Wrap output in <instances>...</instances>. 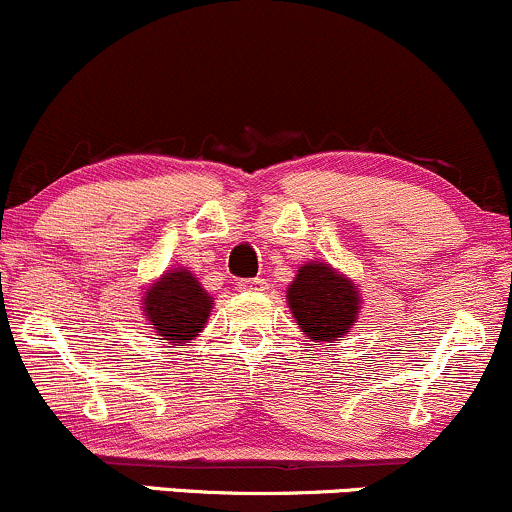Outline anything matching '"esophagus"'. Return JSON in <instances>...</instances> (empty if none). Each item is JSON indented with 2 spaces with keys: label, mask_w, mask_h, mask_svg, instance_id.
<instances>
[{
  "label": "esophagus",
  "mask_w": 512,
  "mask_h": 512,
  "mask_svg": "<svg viewBox=\"0 0 512 512\" xmlns=\"http://www.w3.org/2000/svg\"><path fill=\"white\" fill-rule=\"evenodd\" d=\"M266 280H261V278H254V280H246V283H241V290H246V292H263L266 290Z\"/></svg>",
  "instance_id": "obj_1"
}]
</instances>
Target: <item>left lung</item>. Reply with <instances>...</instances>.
Segmentation results:
<instances>
[{"label": "left lung", "instance_id": "left-lung-1", "mask_svg": "<svg viewBox=\"0 0 512 512\" xmlns=\"http://www.w3.org/2000/svg\"><path fill=\"white\" fill-rule=\"evenodd\" d=\"M287 304L297 326L314 343H336L353 329L363 300L353 280L329 263L312 261L300 266L287 287Z\"/></svg>", "mask_w": 512, "mask_h": 512}]
</instances>
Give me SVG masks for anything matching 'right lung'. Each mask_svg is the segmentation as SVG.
<instances>
[{
	"mask_svg": "<svg viewBox=\"0 0 512 512\" xmlns=\"http://www.w3.org/2000/svg\"><path fill=\"white\" fill-rule=\"evenodd\" d=\"M212 312V297L186 268H171L142 297V314L162 336L159 341L179 346L191 343L205 329Z\"/></svg>",
	"mask_w": 512,
	"mask_h": 512,
	"instance_id": "add662e5",
	"label": "right lung"
}]
</instances>
